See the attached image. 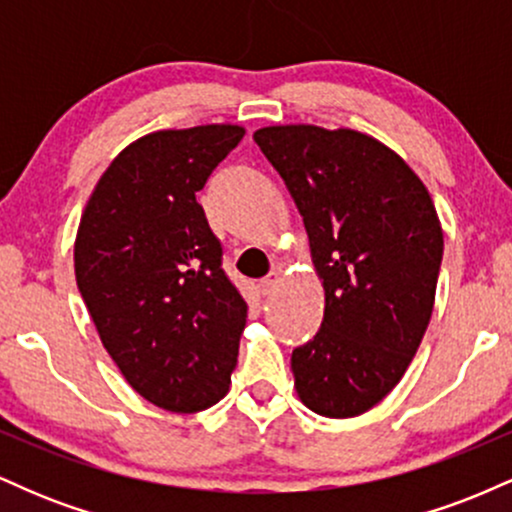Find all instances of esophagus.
Returning <instances> with one entry per match:
<instances>
[{
	"label": "esophagus",
	"mask_w": 512,
	"mask_h": 512,
	"mask_svg": "<svg viewBox=\"0 0 512 512\" xmlns=\"http://www.w3.org/2000/svg\"><path fill=\"white\" fill-rule=\"evenodd\" d=\"M276 284H279V274L272 272L269 276H264V279L260 281V291H262V296H272L274 289H276Z\"/></svg>",
	"instance_id": "esophagus-1"
}]
</instances>
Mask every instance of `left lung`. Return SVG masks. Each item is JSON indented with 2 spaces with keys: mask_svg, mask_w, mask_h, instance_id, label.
I'll return each instance as SVG.
<instances>
[{
  "mask_svg": "<svg viewBox=\"0 0 512 512\" xmlns=\"http://www.w3.org/2000/svg\"><path fill=\"white\" fill-rule=\"evenodd\" d=\"M255 142L289 187L325 289V317L291 356L296 392L330 419L366 414L407 373L431 320L443 228L426 185L356 129L272 125Z\"/></svg>",
  "mask_w": 512,
  "mask_h": 512,
  "instance_id": "8db88e82",
  "label": "left lung"
}]
</instances>
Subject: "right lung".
<instances>
[{
    "label": "right lung",
    "instance_id": "right-lung-1",
    "mask_svg": "<svg viewBox=\"0 0 512 512\" xmlns=\"http://www.w3.org/2000/svg\"><path fill=\"white\" fill-rule=\"evenodd\" d=\"M243 134L228 122L144 134L105 168L76 231V286L105 351L175 414L219 402L238 363L248 305L197 192Z\"/></svg>",
    "mask_w": 512,
    "mask_h": 512
}]
</instances>
